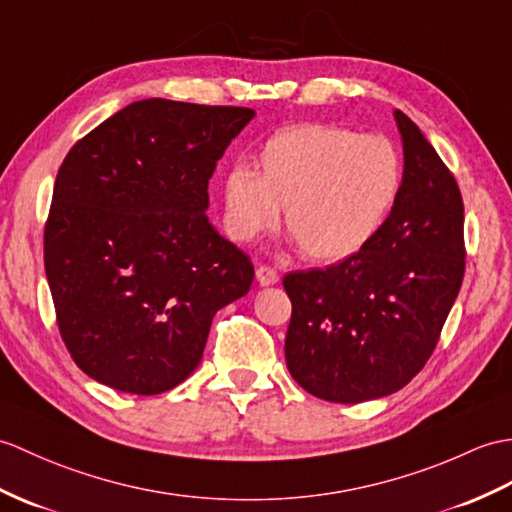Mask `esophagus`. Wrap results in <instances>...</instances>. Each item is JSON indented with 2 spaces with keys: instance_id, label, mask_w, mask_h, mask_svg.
I'll return each mask as SVG.
<instances>
[{
  "instance_id": "34e87169",
  "label": "esophagus",
  "mask_w": 512,
  "mask_h": 512,
  "mask_svg": "<svg viewBox=\"0 0 512 512\" xmlns=\"http://www.w3.org/2000/svg\"><path fill=\"white\" fill-rule=\"evenodd\" d=\"M257 281L259 285H275L279 283V272L270 266H257Z\"/></svg>"
}]
</instances>
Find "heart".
<instances>
[{"label": "heart", "instance_id": "obj_1", "mask_svg": "<svg viewBox=\"0 0 512 512\" xmlns=\"http://www.w3.org/2000/svg\"><path fill=\"white\" fill-rule=\"evenodd\" d=\"M403 185V161L390 139L358 135L338 124L279 128L253 157L222 181V222L248 244L285 229L316 261L347 259L382 231Z\"/></svg>", "mask_w": 512, "mask_h": 512}]
</instances>
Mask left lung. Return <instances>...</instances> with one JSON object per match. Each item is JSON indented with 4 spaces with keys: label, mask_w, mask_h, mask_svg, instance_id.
I'll use <instances>...</instances> for the list:
<instances>
[{
    "label": "left lung",
    "mask_w": 512,
    "mask_h": 512,
    "mask_svg": "<svg viewBox=\"0 0 512 512\" xmlns=\"http://www.w3.org/2000/svg\"><path fill=\"white\" fill-rule=\"evenodd\" d=\"M403 185L395 209L360 253L290 272L285 364L296 384L334 403L397 392L441 338L465 277V205L454 174L406 113Z\"/></svg>",
    "instance_id": "1"
}]
</instances>
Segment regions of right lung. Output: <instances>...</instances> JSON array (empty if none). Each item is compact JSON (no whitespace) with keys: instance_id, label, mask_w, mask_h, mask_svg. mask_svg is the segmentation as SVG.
Listing matches in <instances>:
<instances>
[{"instance_id":"right-lung-1","label":"right lung","mask_w":512,"mask_h":512,"mask_svg":"<svg viewBox=\"0 0 512 512\" xmlns=\"http://www.w3.org/2000/svg\"><path fill=\"white\" fill-rule=\"evenodd\" d=\"M246 106L150 98L76 141L43 233L56 325L82 373L159 395L194 373L211 320L255 277L207 218L209 178Z\"/></svg>"}]
</instances>
